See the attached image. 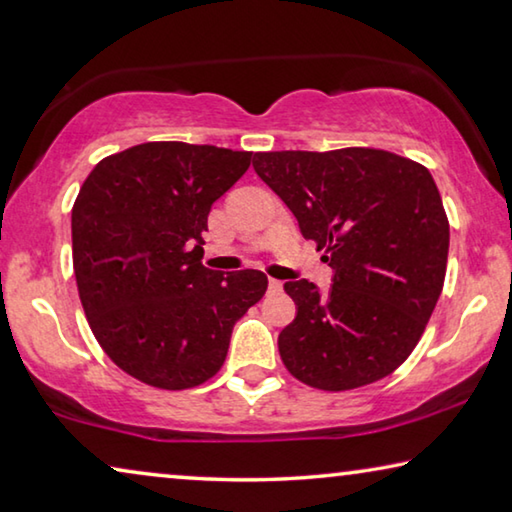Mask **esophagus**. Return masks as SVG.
<instances>
[{
  "label": "esophagus",
  "instance_id": "1",
  "mask_svg": "<svg viewBox=\"0 0 512 512\" xmlns=\"http://www.w3.org/2000/svg\"><path fill=\"white\" fill-rule=\"evenodd\" d=\"M269 291L271 294H278V291H282V282L280 280H269Z\"/></svg>",
  "mask_w": 512,
  "mask_h": 512
}]
</instances>
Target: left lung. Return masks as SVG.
Segmentation results:
<instances>
[{
  "label": "left lung",
  "mask_w": 512,
  "mask_h": 512,
  "mask_svg": "<svg viewBox=\"0 0 512 512\" xmlns=\"http://www.w3.org/2000/svg\"><path fill=\"white\" fill-rule=\"evenodd\" d=\"M253 168L335 269L321 294L289 280L296 319L278 348L291 376L346 392L415 351L444 287L449 218L426 166L376 148L257 152Z\"/></svg>",
  "instance_id": "8db88e82"
}]
</instances>
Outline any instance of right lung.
Returning <instances> with one entry per match:
<instances>
[{
  "mask_svg": "<svg viewBox=\"0 0 512 512\" xmlns=\"http://www.w3.org/2000/svg\"><path fill=\"white\" fill-rule=\"evenodd\" d=\"M253 152L141 143L97 164L72 205V266L88 326L116 367L191 389L223 367L232 328L269 287L262 271L202 266L214 202Z\"/></svg>",
  "mask_w": 512,
  "mask_h": 512,
  "instance_id": "add662e5",
  "label": "right lung"
}]
</instances>
